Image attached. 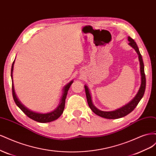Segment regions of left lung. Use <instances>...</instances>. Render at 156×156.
<instances>
[{
    "label": "left lung",
    "instance_id": "left-lung-1",
    "mask_svg": "<svg viewBox=\"0 0 156 156\" xmlns=\"http://www.w3.org/2000/svg\"><path fill=\"white\" fill-rule=\"evenodd\" d=\"M128 41H129V45L133 48L136 53L139 55V60L140 62V75H141V84L139 90V91L136 94L135 97L129 103H127V105L125 106L122 107L119 109L113 111H103L99 110L95 106L93 105L90 94V91L87 87V86H84V88H85V92H86V96L87 99V102L88 106L90 108H91V110L95 113L96 115L100 116L101 117L105 118V119H120V118L124 117L126 115H127L131 112L134 110V108L138 105V103L140 101L141 99L143 97L144 91H145V88H146V77H145V73H144V63L142 56H141L139 49L136 45V42L131 38V37L128 36Z\"/></svg>",
    "mask_w": 156,
    "mask_h": 156
}]
</instances>
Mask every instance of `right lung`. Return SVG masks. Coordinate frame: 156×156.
I'll return each instance as SVG.
<instances>
[{
	"label": "right lung",
	"mask_w": 156,
	"mask_h": 156,
	"mask_svg": "<svg viewBox=\"0 0 156 156\" xmlns=\"http://www.w3.org/2000/svg\"><path fill=\"white\" fill-rule=\"evenodd\" d=\"M15 61V60H14ZM14 61L12 66V69H11V77H12V95L13 98L15 103L17 107L20 108V109L25 113V114L29 117L30 119L34 120V121L41 122V123H46V122H50L53 120H55L61 116L62 114V112L64 109L65 107V101L66 98L67 96L68 91L73 83V81L68 83L63 88V93L62 95V98L60 99V101L59 103L58 106L56 108V109L54 111H51L48 113H38L36 112L32 111H30L29 108H27L23 105L22 103L20 102V101L18 100V98L16 96V94L15 92V90H14V86H13V77H12V73H13V64H14Z\"/></svg>",
	"instance_id": "right-lung-1"
}]
</instances>
